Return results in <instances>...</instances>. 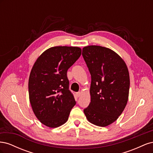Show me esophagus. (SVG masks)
Listing matches in <instances>:
<instances>
[{"label":"esophagus","mask_w":153,"mask_h":153,"mask_svg":"<svg viewBox=\"0 0 153 153\" xmlns=\"http://www.w3.org/2000/svg\"><path fill=\"white\" fill-rule=\"evenodd\" d=\"M80 94H81V92H77V93L76 94V97H80Z\"/></svg>","instance_id":"34e87169"}]
</instances>
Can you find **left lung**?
Wrapping results in <instances>:
<instances>
[{"label": "left lung", "instance_id": "1", "mask_svg": "<svg viewBox=\"0 0 153 153\" xmlns=\"http://www.w3.org/2000/svg\"><path fill=\"white\" fill-rule=\"evenodd\" d=\"M91 75V102L84 110L91 123L105 127L115 122L126 107L129 75L124 60L114 51L101 46L82 49Z\"/></svg>", "mask_w": 153, "mask_h": 153}]
</instances>
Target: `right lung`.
I'll use <instances>...</instances> for the list:
<instances>
[{
    "label": "right lung",
    "instance_id": "1",
    "mask_svg": "<svg viewBox=\"0 0 153 153\" xmlns=\"http://www.w3.org/2000/svg\"><path fill=\"white\" fill-rule=\"evenodd\" d=\"M81 53L78 47H51L39 55L32 66L29 101L36 117L45 126L53 128L64 124L76 104L69 90L67 71Z\"/></svg>",
    "mask_w": 153,
    "mask_h": 153
}]
</instances>
